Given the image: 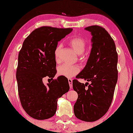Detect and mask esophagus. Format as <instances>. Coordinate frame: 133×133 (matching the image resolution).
Returning <instances> with one entry per match:
<instances>
[{"mask_svg":"<svg viewBox=\"0 0 133 133\" xmlns=\"http://www.w3.org/2000/svg\"><path fill=\"white\" fill-rule=\"evenodd\" d=\"M68 82H69V84L70 88H72V79L71 78L68 79Z\"/></svg>","mask_w":133,"mask_h":133,"instance_id":"obj_1","label":"esophagus"}]
</instances>
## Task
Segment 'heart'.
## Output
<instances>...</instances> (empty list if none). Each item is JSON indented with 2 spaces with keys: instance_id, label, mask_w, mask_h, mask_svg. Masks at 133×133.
I'll return each instance as SVG.
<instances>
[{
  "instance_id": "b5f03b06",
  "label": "heart",
  "mask_w": 133,
  "mask_h": 133,
  "mask_svg": "<svg viewBox=\"0 0 133 133\" xmlns=\"http://www.w3.org/2000/svg\"><path fill=\"white\" fill-rule=\"evenodd\" d=\"M69 43L77 54H81L82 56V54L84 52L86 46V41L84 39L79 37H73L70 39ZM61 49V45H59L56 47L54 52L55 59L57 62L59 61V54ZM79 71H80V68L77 65H69L64 64L59 65L57 68L58 74L68 77V78H71L76 75L78 74Z\"/></svg>"
}]
</instances>
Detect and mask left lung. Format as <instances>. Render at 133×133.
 Here are the masks:
<instances>
[{
    "label": "left lung",
    "instance_id": "obj_1",
    "mask_svg": "<svg viewBox=\"0 0 133 133\" xmlns=\"http://www.w3.org/2000/svg\"><path fill=\"white\" fill-rule=\"evenodd\" d=\"M85 30L92 36V48L86 66L76 77L91 84L72 81L78 94L74 112L79 119L93 122L106 113L112 103L117 81V53L113 39L103 27L92 25Z\"/></svg>",
    "mask_w": 133,
    "mask_h": 133
}]
</instances>
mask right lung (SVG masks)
Segmentation results:
<instances>
[{
	"instance_id": "add662e5",
	"label": "right lung",
	"mask_w": 133,
	"mask_h": 133,
	"mask_svg": "<svg viewBox=\"0 0 133 133\" xmlns=\"http://www.w3.org/2000/svg\"><path fill=\"white\" fill-rule=\"evenodd\" d=\"M72 29L43 26L30 33L23 42L16 72L18 92L23 109L30 117L44 120L52 117L59 97L69 90L68 79L59 76L45 85L44 77L56 74L54 52L58 42Z\"/></svg>"
}]
</instances>
